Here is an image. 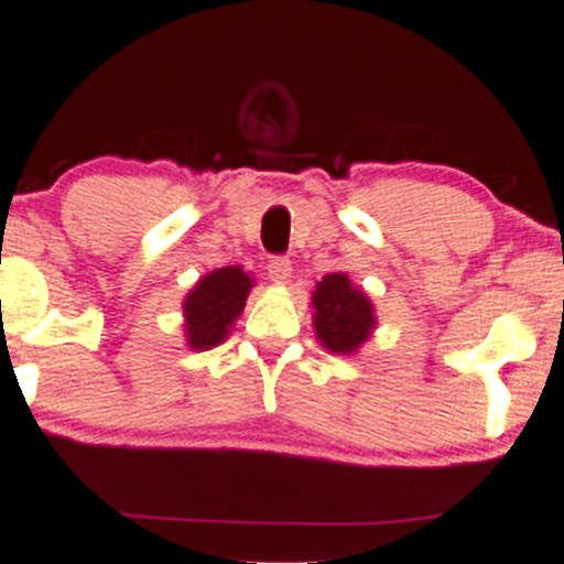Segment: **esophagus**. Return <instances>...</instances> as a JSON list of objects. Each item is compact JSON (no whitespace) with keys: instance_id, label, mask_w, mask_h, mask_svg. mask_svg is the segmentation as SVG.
<instances>
[{"instance_id":"1","label":"esophagus","mask_w":564,"mask_h":564,"mask_svg":"<svg viewBox=\"0 0 564 564\" xmlns=\"http://www.w3.org/2000/svg\"><path fill=\"white\" fill-rule=\"evenodd\" d=\"M267 272H270V278L275 283H289V278H292V262L286 257H272L270 264H267Z\"/></svg>"}]
</instances>
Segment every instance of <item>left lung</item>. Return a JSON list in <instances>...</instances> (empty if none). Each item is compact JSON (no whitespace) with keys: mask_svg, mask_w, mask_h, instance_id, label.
Wrapping results in <instances>:
<instances>
[{"mask_svg":"<svg viewBox=\"0 0 564 564\" xmlns=\"http://www.w3.org/2000/svg\"><path fill=\"white\" fill-rule=\"evenodd\" d=\"M313 327L322 346L332 354H354L370 340L376 329V311L361 289L346 272H329L313 292Z\"/></svg>","mask_w":564,"mask_h":564,"instance_id":"1","label":"left lung"}]
</instances>
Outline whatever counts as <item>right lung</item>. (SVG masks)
Listing matches in <instances>:
<instances>
[{
	"mask_svg": "<svg viewBox=\"0 0 564 564\" xmlns=\"http://www.w3.org/2000/svg\"><path fill=\"white\" fill-rule=\"evenodd\" d=\"M253 281L240 267H218L197 281V286L183 300L186 318V343L197 351L227 340L229 329L246 307Z\"/></svg>",
	"mask_w": 564,
	"mask_h": 564,
	"instance_id": "1",
	"label": "right lung"
}]
</instances>
